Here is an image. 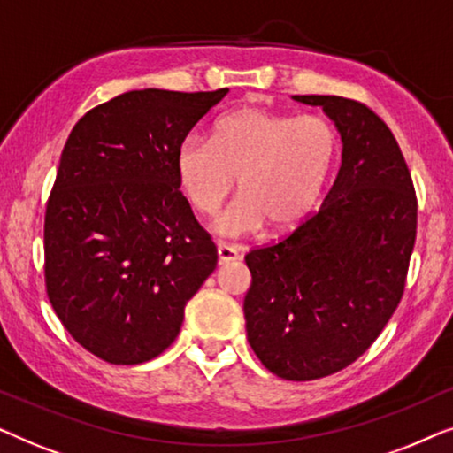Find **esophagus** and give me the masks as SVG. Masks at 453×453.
<instances>
[{"label": "esophagus", "mask_w": 453, "mask_h": 453, "mask_svg": "<svg viewBox=\"0 0 453 453\" xmlns=\"http://www.w3.org/2000/svg\"><path fill=\"white\" fill-rule=\"evenodd\" d=\"M216 253H219V262L220 264H228V262H234V259H239V251L234 250V247L226 245V243H220L219 250H216Z\"/></svg>", "instance_id": "34e87169"}]
</instances>
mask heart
<instances>
[{
	"label": "heart",
	"mask_w": 453,
	"mask_h": 453,
	"mask_svg": "<svg viewBox=\"0 0 453 453\" xmlns=\"http://www.w3.org/2000/svg\"><path fill=\"white\" fill-rule=\"evenodd\" d=\"M340 138L318 115L243 107L214 123L210 142L189 135L175 152L179 188L202 216L219 212L239 179L241 196L214 222L225 237H247L264 225L284 233L318 203Z\"/></svg>",
	"instance_id": "b5f03b06"
}]
</instances>
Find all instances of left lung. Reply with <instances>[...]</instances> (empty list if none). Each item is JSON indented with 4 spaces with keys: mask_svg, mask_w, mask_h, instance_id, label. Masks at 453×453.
Segmentation results:
<instances>
[{
    "mask_svg": "<svg viewBox=\"0 0 453 453\" xmlns=\"http://www.w3.org/2000/svg\"><path fill=\"white\" fill-rule=\"evenodd\" d=\"M293 98L334 121L342 165L318 212L278 243L247 253L243 311L264 367L311 381L355 363L394 315L417 239V196L398 142L367 104Z\"/></svg>",
    "mask_w": 453,
    "mask_h": 453,
    "instance_id": "8db88e82",
    "label": "left lung"
}]
</instances>
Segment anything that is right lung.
I'll list each match as a JSON object with an SVG mask.
<instances>
[{"label":"right lung","instance_id":"obj_1","mask_svg":"<svg viewBox=\"0 0 453 453\" xmlns=\"http://www.w3.org/2000/svg\"><path fill=\"white\" fill-rule=\"evenodd\" d=\"M132 90L67 138L45 212L49 301L72 338L111 365L169 349L216 247L179 191L175 152L226 96Z\"/></svg>","mask_w":453,"mask_h":453}]
</instances>
